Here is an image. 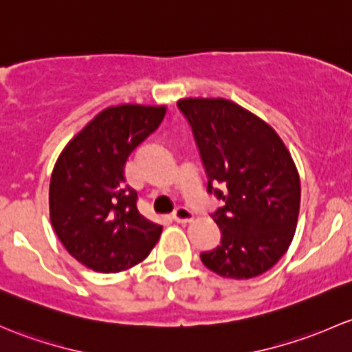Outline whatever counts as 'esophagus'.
Returning <instances> with one entry per match:
<instances>
[{"mask_svg":"<svg viewBox=\"0 0 352 352\" xmlns=\"http://www.w3.org/2000/svg\"><path fill=\"white\" fill-rule=\"evenodd\" d=\"M173 219H175V222L186 223L193 220V213H191L188 208H184V206H179V208H176L175 213H173Z\"/></svg>","mask_w":352,"mask_h":352,"instance_id":"obj_1","label":"esophagus"}]
</instances>
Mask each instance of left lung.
<instances>
[{"mask_svg": "<svg viewBox=\"0 0 352 352\" xmlns=\"http://www.w3.org/2000/svg\"><path fill=\"white\" fill-rule=\"evenodd\" d=\"M177 107L193 130L206 190L226 203L212 215L220 244L201 252V263L232 280L266 273L288 251L298 222L292 154L273 126L226 98H184Z\"/></svg>", "mask_w": 352, "mask_h": 352, "instance_id": "8db88e82", "label": "left lung"}]
</instances>
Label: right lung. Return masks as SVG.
<instances>
[{"mask_svg": "<svg viewBox=\"0 0 352 352\" xmlns=\"http://www.w3.org/2000/svg\"><path fill=\"white\" fill-rule=\"evenodd\" d=\"M166 107L117 104L96 115L60 152L49 188L50 223L67 252L98 273L146 259L162 227L137 210L125 184L130 154L161 125Z\"/></svg>", "mask_w": 352, "mask_h": 352, "instance_id": "right-lung-1", "label": "right lung"}]
</instances>
